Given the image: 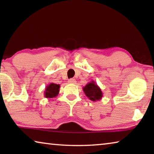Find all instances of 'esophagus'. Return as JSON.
Instances as JSON below:
<instances>
[{
    "label": "esophagus",
    "instance_id": "34e87169",
    "mask_svg": "<svg viewBox=\"0 0 154 154\" xmlns=\"http://www.w3.org/2000/svg\"><path fill=\"white\" fill-rule=\"evenodd\" d=\"M69 83H76V80H75V79H72V78H71V79H70L69 80Z\"/></svg>",
    "mask_w": 154,
    "mask_h": 154
}]
</instances>
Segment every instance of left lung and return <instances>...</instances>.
I'll return each instance as SVG.
<instances>
[{
	"mask_svg": "<svg viewBox=\"0 0 154 154\" xmlns=\"http://www.w3.org/2000/svg\"><path fill=\"white\" fill-rule=\"evenodd\" d=\"M83 90L85 96L92 101L100 100L103 98L102 91L94 81H91V82L87 83L83 88Z\"/></svg>",
	"mask_w": 154,
	"mask_h": 154,
	"instance_id": "obj_1",
	"label": "left lung"
}]
</instances>
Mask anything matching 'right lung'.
Returning <instances> with one entry per match:
<instances>
[{
  "mask_svg": "<svg viewBox=\"0 0 154 154\" xmlns=\"http://www.w3.org/2000/svg\"><path fill=\"white\" fill-rule=\"evenodd\" d=\"M60 88V85L59 84L51 83L45 88V90L44 91V96L48 99L56 97L59 94Z\"/></svg>",
  "mask_w": 154,
  "mask_h": 154,
  "instance_id": "obj_1",
  "label": "right lung"
}]
</instances>
